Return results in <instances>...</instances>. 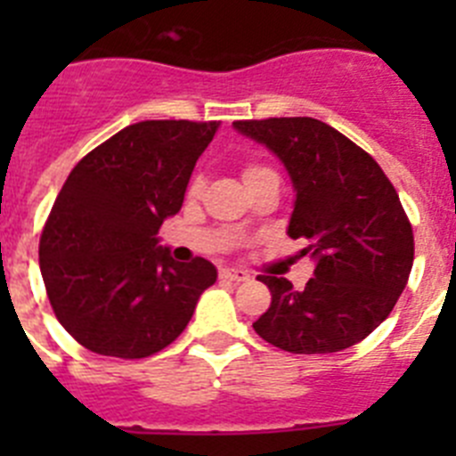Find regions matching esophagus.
<instances>
[{"mask_svg": "<svg viewBox=\"0 0 456 456\" xmlns=\"http://www.w3.org/2000/svg\"><path fill=\"white\" fill-rule=\"evenodd\" d=\"M219 276L224 278V281H232V283H244V281L251 278L244 269H221Z\"/></svg>", "mask_w": 456, "mask_h": 456, "instance_id": "1", "label": "esophagus"}]
</instances>
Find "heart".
<instances>
[{
	"mask_svg": "<svg viewBox=\"0 0 456 456\" xmlns=\"http://www.w3.org/2000/svg\"><path fill=\"white\" fill-rule=\"evenodd\" d=\"M265 171H269V168L257 167V164H248V167L244 168V180L251 178V175H257V173H265ZM200 189H203V178H193V183H191V187H189V191L199 193Z\"/></svg>",
	"mask_w": 456,
	"mask_h": 456,
	"instance_id": "obj_1",
	"label": "heart"
}]
</instances>
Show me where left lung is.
Wrapping results in <instances>:
<instances>
[{"label":"left lung","mask_w":456,"mask_h":456,"mask_svg":"<svg viewBox=\"0 0 456 456\" xmlns=\"http://www.w3.org/2000/svg\"><path fill=\"white\" fill-rule=\"evenodd\" d=\"M232 127L283 162L294 187L288 235L308 240L301 256L315 260L301 292L288 278L260 276L272 305L253 329L292 354L352 347L390 315L413 267L400 196L363 148L322 120H235Z\"/></svg>","instance_id":"8db88e82"}]
</instances>
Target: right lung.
<instances>
[{"instance_id":"obj_1","label":"right lung","mask_w":456,"mask_h":456,"mask_svg":"<svg viewBox=\"0 0 456 456\" xmlns=\"http://www.w3.org/2000/svg\"><path fill=\"white\" fill-rule=\"evenodd\" d=\"M216 130V120H143L70 171L38 257L56 320L82 347L116 358L162 352L215 285V265L205 257L175 263L157 232L183 208L193 167Z\"/></svg>"}]
</instances>
